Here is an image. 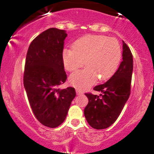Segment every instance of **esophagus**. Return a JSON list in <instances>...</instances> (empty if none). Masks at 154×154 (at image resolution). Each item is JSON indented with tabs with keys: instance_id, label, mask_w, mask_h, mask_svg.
<instances>
[{
	"instance_id": "obj_1",
	"label": "esophagus",
	"mask_w": 154,
	"mask_h": 154,
	"mask_svg": "<svg viewBox=\"0 0 154 154\" xmlns=\"http://www.w3.org/2000/svg\"><path fill=\"white\" fill-rule=\"evenodd\" d=\"M75 91H76V94L77 95H81V94H83V92H82L81 90H79V89H76L75 90Z\"/></svg>"
}]
</instances>
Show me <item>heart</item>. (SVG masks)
<instances>
[{
  "label": "heart",
  "instance_id": "1",
  "mask_svg": "<svg viewBox=\"0 0 154 154\" xmlns=\"http://www.w3.org/2000/svg\"><path fill=\"white\" fill-rule=\"evenodd\" d=\"M66 70L75 71L69 78L71 84L77 88L86 89L98 79L106 81L116 73L122 60L118 41L103 35H87L77 39L73 48H66L62 54Z\"/></svg>",
  "mask_w": 154,
  "mask_h": 154
}]
</instances>
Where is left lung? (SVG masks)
<instances>
[{"label": "left lung", "mask_w": 154, "mask_h": 154, "mask_svg": "<svg viewBox=\"0 0 154 154\" xmlns=\"http://www.w3.org/2000/svg\"><path fill=\"white\" fill-rule=\"evenodd\" d=\"M132 71V54L123 41L122 61L116 73L106 83L93 88L103 94L98 96L85 93L88 103L85 107L84 115L93 128L106 129L116 121L130 95Z\"/></svg>", "instance_id": "1"}]
</instances>
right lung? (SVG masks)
Returning <instances> with one entry per match:
<instances>
[{
    "label": "right lung",
    "instance_id": "1",
    "mask_svg": "<svg viewBox=\"0 0 154 154\" xmlns=\"http://www.w3.org/2000/svg\"><path fill=\"white\" fill-rule=\"evenodd\" d=\"M65 30L49 28L33 39L25 59L23 83L31 108L41 124L55 128L65 120L74 88H58L67 79L62 54Z\"/></svg>",
    "mask_w": 154,
    "mask_h": 154
}]
</instances>
